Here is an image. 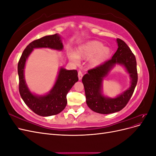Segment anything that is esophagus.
<instances>
[{"label":"esophagus","instance_id":"esophagus-1","mask_svg":"<svg viewBox=\"0 0 156 156\" xmlns=\"http://www.w3.org/2000/svg\"><path fill=\"white\" fill-rule=\"evenodd\" d=\"M83 73L81 72V71H79V72H78V77H79V80H81L82 78H83Z\"/></svg>","mask_w":156,"mask_h":156}]
</instances>
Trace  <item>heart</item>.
I'll return each instance as SVG.
<instances>
[{"instance_id":"heart-1","label":"heart","mask_w":156,"mask_h":156,"mask_svg":"<svg viewBox=\"0 0 156 156\" xmlns=\"http://www.w3.org/2000/svg\"><path fill=\"white\" fill-rule=\"evenodd\" d=\"M111 49L107 47H103L101 42L90 41L80 45L76 53L69 51L68 56L74 64L79 62V58L88 59V66L90 68H95L103 63L109 56Z\"/></svg>"}]
</instances>
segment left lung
Here are the masks:
<instances>
[{
  "mask_svg": "<svg viewBox=\"0 0 156 156\" xmlns=\"http://www.w3.org/2000/svg\"><path fill=\"white\" fill-rule=\"evenodd\" d=\"M118 49L111 60L96 68L90 69L83 76L82 82L87 98V104L90 109L100 114H111L121 111L133 95L137 83V70L135 56L125 42L116 39ZM116 65L124 67L130 78V87L115 98L103 94L102 83L110 71Z\"/></svg>",
  "mask_w": 156,
  "mask_h": 156,
  "instance_id": "obj_1",
  "label": "left lung"
}]
</instances>
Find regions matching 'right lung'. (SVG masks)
Segmentation results:
<instances>
[{
    "mask_svg": "<svg viewBox=\"0 0 156 156\" xmlns=\"http://www.w3.org/2000/svg\"><path fill=\"white\" fill-rule=\"evenodd\" d=\"M37 48L62 51L64 48L62 37L58 34L45 36L32 41L27 46L17 66L20 93L25 104L36 114L41 116H53L62 112L66 106V95L78 81V73L75 69L68 70L60 67L54 85L49 92L43 95L32 92L25 81V68L29 56L33 50Z\"/></svg>",
    "mask_w": 156,
    "mask_h": 156,
    "instance_id": "right-lung-1",
    "label": "right lung"
}]
</instances>
